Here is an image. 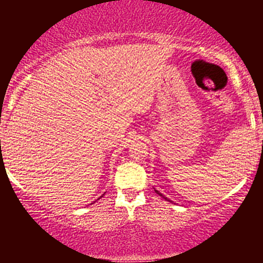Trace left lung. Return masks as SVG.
<instances>
[{
	"label": "left lung",
	"instance_id": "left-lung-1",
	"mask_svg": "<svg viewBox=\"0 0 263 263\" xmlns=\"http://www.w3.org/2000/svg\"><path fill=\"white\" fill-rule=\"evenodd\" d=\"M154 190H155V188H154ZM155 192H156V193H158V195H159V196H161V197H163V198H165V200H166V201H171V200H169V198H166V197H165V196H164V195H161V193H160V192H159V191H158V190H155ZM171 202H172V201H171Z\"/></svg>",
	"mask_w": 263,
	"mask_h": 263
}]
</instances>
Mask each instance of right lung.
<instances>
[{"label":"right lung","instance_id":"right-lung-1","mask_svg":"<svg viewBox=\"0 0 263 263\" xmlns=\"http://www.w3.org/2000/svg\"><path fill=\"white\" fill-rule=\"evenodd\" d=\"M100 197H102V196H100ZM100 197H99V198H100ZM99 198H98V200H99Z\"/></svg>","mask_w":263,"mask_h":263}]
</instances>
